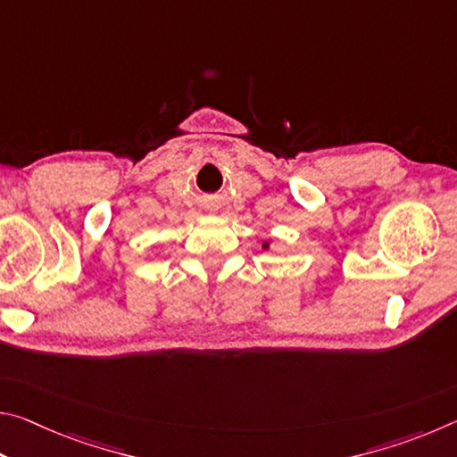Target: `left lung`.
I'll return each instance as SVG.
<instances>
[{
  "mask_svg": "<svg viewBox=\"0 0 457 457\" xmlns=\"http://www.w3.org/2000/svg\"><path fill=\"white\" fill-rule=\"evenodd\" d=\"M268 245H270L268 242H264V244H262V247H264V250H268Z\"/></svg>",
  "mask_w": 457,
  "mask_h": 457,
  "instance_id": "8db88e82",
  "label": "left lung"
}]
</instances>
